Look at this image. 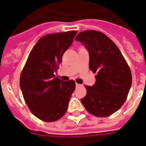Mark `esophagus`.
Returning <instances> with one entry per match:
<instances>
[{
  "label": "esophagus",
  "mask_w": 146,
  "mask_h": 146,
  "mask_svg": "<svg viewBox=\"0 0 146 146\" xmlns=\"http://www.w3.org/2000/svg\"><path fill=\"white\" fill-rule=\"evenodd\" d=\"M76 87H80V84H77V83H76Z\"/></svg>",
  "instance_id": "obj_1"
}]
</instances>
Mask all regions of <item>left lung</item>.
Returning <instances> with one entry per match:
<instances>
[{
  "instance_id": "8db88e82",
  "label": "left lung",
  "mask_w": 146,
  "mask_h": 146,
  "mask_svg": "<svg viewBox=\"0 0 146 146\" xmlns=\"http://www.w3.org/2000/svg\"><path fill=\"white\" fill-rule=\"evenodd\" d=\"M89 53V68L96 82L85 86L87 95L81 99L87 111L97 117L114 114L125 103L131 86V73L122 54L112 40L98 31L88 30L76 36Z\"/></svg>"
}]
</instances>
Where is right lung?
<instances>
[{"label": "right lung", "instance_id": "1", "mask_svg": "<svg viewBox=\"0 0 146 146\" xmlns=\"http://www.w3.org/2000/svg\"><path fill=\"white\" fill-rule=\"evenodd\" d=\"M76 32H59L41 38L21 72L20 87L25 103L32 114L44 121H55L64 115L75 90L74 80L63 81L55 73Z\"/></svg>", "mask_w": 146, "mask_h": 146}]
</instances>
